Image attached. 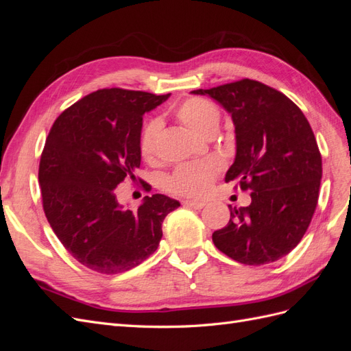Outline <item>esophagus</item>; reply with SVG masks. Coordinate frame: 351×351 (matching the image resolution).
<instances>
[{
    "label": "esophagus",
    "instance_id": "esophagus-1",
    "mask_svg": "<svg viewBox=\"0 0 351 351\" xmlns=\"http://www.w3.org/2000/svg\"><path fill=\"white\" fill-rule=\"evenodd\" d=\"M183 205L187 208H193V209H202L205 206V202H199V200H183Z\"/></svg>",
    "mask_w": 351,
    "mask_h": 351
}]
</instances>
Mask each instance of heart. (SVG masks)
Instances as JSON below:
<instances>
[{"instance_id": "b5f03b06", "label": "heart", "mask_w": 351, "mask_h": 351, "mask_svg": "<svg viewBox=\"0 0 351 351\" xmlns=\"http://www.w3.org/2000/svg\"><path fill=\"white\" fill-rule=\"evenodd\" d=\"M174 114L176 119L186 129L200 137L215 133L221 121V111L218 105L202 97L186 99ZM159 130H161V123L158 120L149 121L142 130L139 151L146 162H155L158 155L156 141ZM219 169L221 165L217 159L183 164L176 168L174 173L168 177L165 184L167 190L180 196H204L219 174Z\"/></svg>"}]
</instances>
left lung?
<instances>
[{"label": "left lung", "instance_id": "8db88e82", "mask_svg": "<svg viewBox=\"0 0 351 351\" xmlns=\"http://www.w3.org/2000/svg\"><path fill=\"white\" fill-rule=\"evenodd\" d=\"M193 93L209 95L232 117L237 155L226 176L252 204L230 208L214 231L218 250L244 265L284 258L303 239L319 197L322 156L302 110L268 84L241 79Z\"/></svg>", "mask_w": 351, "mask_h": 351}]
</instances>
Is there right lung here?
Returning <instances> with one entry per match:
<instances>
[{"mask_svg": "<svg viewBox=\"0 0 351 351\" xmlns=\"http://www.w3.org/2000/svg\"><path fill=\"white\" fill-rule=\"evenodd\" d=\"M167 95L107 88L62 111L52 124L39 162L42 208L51 228L71 256L99 274L141 265L158 249L165 217L177 200L146 196L136 210L124 209L115 187L141 167L142 120Z\"/></svg>", "mask_w": 351, "mask_h": 351, "instance_id": "1", "label": "right lung"}]
</instances>
